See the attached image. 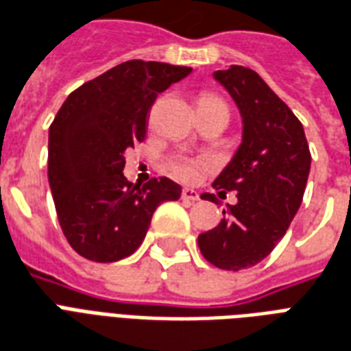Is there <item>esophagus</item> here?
Here are the masks:
<instances>
[{
    "instance_id": "34e87169",
    "label": "esophagus",
    "mask_w": 351,
    "mask_h": 351,
    "mask_svg": "<svg viewBox=\"0 0 351 351\" xmlns=\"http://www.w3.org/2000/svg\"><path fill=\"white\" fill-rule=\"evenodd\" d=\"M181 197H183V199H186V202H197V199H199V194H197L194 189H183V192H181Z\"/></svg>"
}]
</instances>
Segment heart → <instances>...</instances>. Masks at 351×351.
Here are the masks:
<instances>
[{
  "mask_svg": "<svg viewBox=\"0 0 351 351\" xmlns=\"http://www.w3.org/2000/svg\"><path fill=\"white\" fill-rule=\"evenodd\" d=\"M202 99H216L220 101L218 97L213 96H204ZM207 168L205 160H191V159H172L170 160V170L173 176H178L181 179H194L199 173V170Z\"/></svg>",
  "mask_w": 351,
  "mask_h": 351,
  "instance_id": "b5f03b06",
  "label": "heart"
}]
</instances>
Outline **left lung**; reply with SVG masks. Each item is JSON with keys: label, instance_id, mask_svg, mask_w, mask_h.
<instances>
[{"label": "left lung", "instance_id": "1", "mask_svg": "<svg viewBox=\"0 0 351 351\" xmlns=\"http://www.w3.org/2000/svg\"><path fill=\"white\" fill-rule=\"evenodd\" d=\"M213 77L229 92L242 118V138L228 166L215 179L220 194L237 192V204L197 237L202 255L222 270L250 268L283 239L304 197L311 154L304 125L259 73L229 66ZM202 199L218 202L205 192Z\"/></svg>", "mask_w": 351, "mask_h": 351}]
</instances>
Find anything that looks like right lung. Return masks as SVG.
Wrapping results in <instances>:
<instances>
[{"label":"right lung","instance_id":"right-lung-1","mask_svg":"<svg viewBox=\"0 0 351 351\" xmlns=\"http://www.w3.org/2000/svg\"><path fill=\"white\" fill-rule=\"evenodd\" d=\"M191 72L128 60L66 97L49 128L47 181L62 233L81 257L114 263L135 254L155 209L181 196L168 178L129 183L123 154L144 141L155 97Z\"/></svg>","mask_w":351,"mask_h":351}]
</instances>
